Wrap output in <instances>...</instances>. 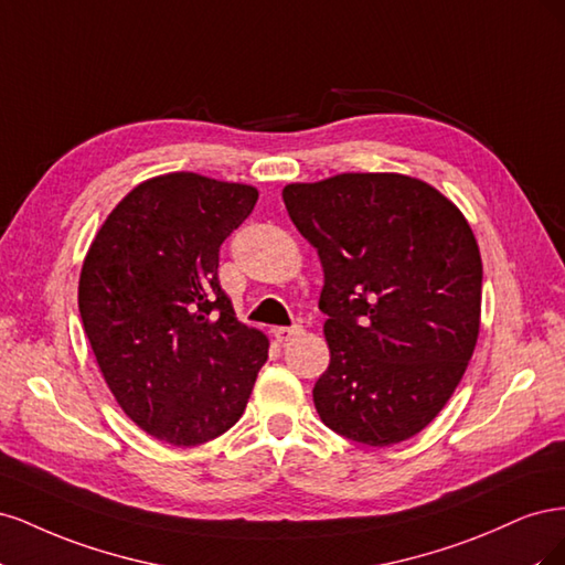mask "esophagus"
I'll use <instances>...</instances> for the list:
<instances>
[{
    "instance_id": "34e87169",
    "label": "esophagus",
    "mask_w": 565,
    "mask_h": 565,
    "mask_svg": "<svg viewBox=\"0 0 565 565\" xmlns=\"http://www.w3.org/2000/svg\"><path fill=\"white\" fill-rule=\"evenodd\" d=\"M273 334H276V339L282 344V341H289V339L303 334V328H301V324H292V328H276V330H273Z\"/></svg>"
}]
</instances>
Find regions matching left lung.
I'll return each mask as SVG.
<instances>
[{
	"mask_svg": "<svg viewBox=\"0 0 565 565\" xmlns=\"http://www.w3.org/2000/svg\"><path fill=\"white\" fill-rule=\"evenodd\" d=\"M282 200L324 273L320 419L372 448L413 438L450 401L481 328L469 221L434 185L388 172L289 183Z\"/></svg>",
	"mask_w": 565,
	"mask_h": 565,
	"instance_id": "left-lung-1",
	"label": "left lung"
}]
</instances>
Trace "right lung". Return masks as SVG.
Instances as JSON below:
<instances>
[{"label":"right lung","instance_id":"obj_1","mask_svg":"<svg viewBox=\"0 0 565 565\" xmlns=\"http://www.w3.org/2000/svg\"><path fill=\"white\" fill-rule=\"evenodd\" d=\"M259 191L193 172L148 179L98 228L79 273V316L125 415L169 446L207 443L243 417L268 358L235 318L218 247Z\"/></svg>","mask_w":565,"mask_h":565}]
</instances>
